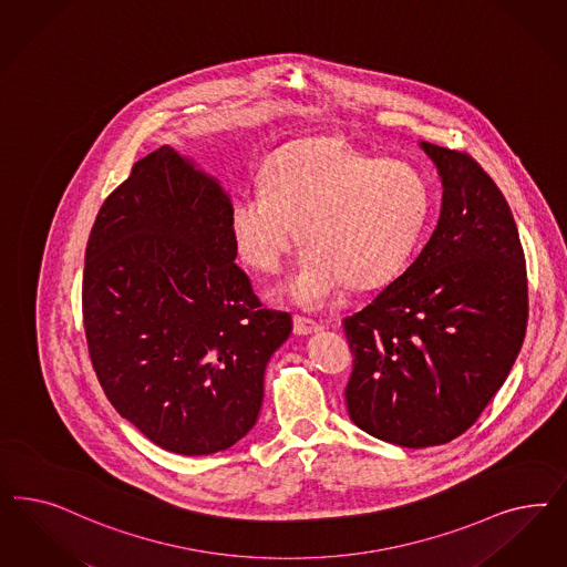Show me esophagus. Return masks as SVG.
<instances>
[{
    "mask_svg": "<svg viewBox=\"0 0 567 567\" xmlns=\"http://www.w3.org/2000/svg\"><path fill=\"white\" fill-rule=\"evenodd\" d=\"M319 329H321V326L317 321L300 317V315H293V333L296 336H309V333H315Z\"/></svg>",
    "mask_w": 567,
    "mask_h": 567,
    "instance_id": "1",
    "label": "esophagus"
}]
</instances>
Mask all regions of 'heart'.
<instances>
[{"instance_id": "obj_1", "label": "heart", "mask_w": 567, "mask_h": 567, "mask_svg": "<svg viewBox=\"0 0 567 567\" xmlns=\"http://www.w3.org/2000/svg\"><path fill=\"white\" fill-rule=\"evenodd\" d=\"M432 213V187L417 166L380 161L338 135L277 150L258 185L229 208L239 258L260 274L281 269L298 238L309 248L284 292L319 309L347 288L384 286L415 252Z\"/></svg>"}]
</instances>
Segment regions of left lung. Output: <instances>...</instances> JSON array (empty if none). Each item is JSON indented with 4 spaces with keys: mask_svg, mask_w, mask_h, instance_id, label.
Returning <instances> with one entry per match:
<instances>
[{
    "mask_svg": "<svg viewBox=\"0 0 567 567\" xmlns=\"http://www.w3.org/2000/svg\"><path fill=\"white\" fill-rule=\"evenodd\" d=\"M420 146L444 187L439 225L409 269L344 319L354 354L348 415L406 449L474 425L528 323L526 260L505 196L465 152Z\"/></svg>",
    "mask_w": 567,
    "mask_h": 567,
    "instance_id": "left-lung-1",
    "label": "left lung"
}]
</instances>
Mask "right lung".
Returning a JSON list of instances; mask_svg holds the SVG:
<instances>
[{
    "label": "right lung",
    "mask_w": 567,
    "mask_h": 567,
    "mask_svg": "<svg viewBox=\"0 0 567 567\" xmlns=\"http://www.w3.org/2000/svg\"><path fill=\"white\" fill-rule=\"evenodd\" d=\"M219 182L158 147L102 204L83 271V323L112 406L177 455H213L255 427L290 312L260 309Z\"/></svg>",
    "instance_id": "add662e5"
}]
</instances>
